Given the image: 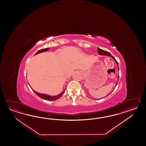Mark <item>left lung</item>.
Returning <instances> with one entry per match:
<instances>
[{"mask_svg": "<svg viewBox=\"0 0 146 146\" xmlns=\"http://www.w3.org/2000/svg\"><path fill=\"white\" fill-rule=\"evenodd\" d=\"M97 50H98V54H99V55H106V56H110V57H111L114 60V61H115L116 63V64H117V67H118V70H119L118 62H117L116 61V60L115 59V58H114L113 56L111 55V54L110 53H109V52H106V50H102V49H101V48H97ZM118 79H119V76L118 77ZM117 83H118V82H117ZM117 84H116V85L117 84ZM108 96H109V94H108Z\"/></svg>", "mask_w": 146, "mask_h": 146, "instance_id": "obj_1", "label": "left lung"}]
</instances>
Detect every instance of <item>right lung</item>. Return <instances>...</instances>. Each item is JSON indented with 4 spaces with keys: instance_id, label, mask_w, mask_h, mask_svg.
Wrapping results in <instances>:
<instances>
[{
    "instance_id": "obj_1",
    "label": "right lung",
    "mask_w": 146,
    "mask_h": 146,
    "mask_svg": "<svg viewBox=\"0 0 146 146\" xmlns=\"http://www.w3.org/2000/svg\"><path fill=\"white\" fill-rule=\"evenodd\" d=\"M49 48H43V49L39 50L38 51H37V52L36 53V54H35L34 55H36V54H39V53L46 52L48 50H49ZM31 89H32L33 91L34 92H35V93L37 95V96H39L40 98L46 100H48V101H55V100H56L58 99L61 96H62V94H64V93L65 91V90H64V91H62V93H60L58 95L56 96H48V95H47V94H42V93H38V92H35L32 88H31Z\"/></svg>"
}]
</instances>
